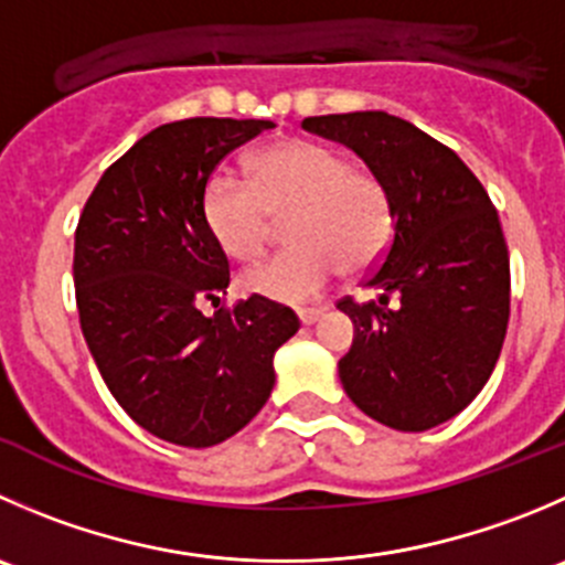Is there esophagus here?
<instances>
[{"mask_svg":"<svg viewBox=\"0 0 565 565\" xmlns=\"http://www.w3.org/2000/svg\"><path fill=\"white\" fill-rule=\"evenodd\" d=\"M298 317H300V322H303V326H311V322L320 320L322 309H300Z\"/></svg>","mask_w":565,"mask_h":565,"instance_id":"esophagus-1","label":"esophagus"}]
</instances>
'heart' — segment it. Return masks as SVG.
I'll return each mask as SVG.
<instances>
[{"instance_id": "obj_1", "label": "heart", "mask_w": 565, "mask_h": 565, "mask_svg": "<svg viewBox=\"0 0 565 565\" xmlns=\"http://www.w3.org/2000/svg\"><path fill=\"white\" fill-rule=\"evenodd\" d=\"M250 184L217 171L204 188V221L234 259L265 250L273 217L287 221V254L239 276L248 295L300 303L320 295L339 270L364 273L386 254L394 232L392 195L381 177L350 166L333 146L284 140L256 151Z\"/></svg>"}]
</instances>
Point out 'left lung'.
<instances>
[{
	"mask_svg": "<svg viewBox=\"0 0 565 565\" xmlns=\"http://www.w3.org/2000/svg\"><path fill=\"white\" fill-rule=\"evenodd\" d=\"M303 129L353 149L394 210L366 281L381 298L339 303L353 320L339 381L386 428H436L478 397L505 342L511 262L494 204L456 151L397 115H315Z\"/></svg>",
	"mask_w": 565,
	"mask_h": 565,
	"instance_id": "8db88e82",
	"label": "left lung"
}]
</instances>
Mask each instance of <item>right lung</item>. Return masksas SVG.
<instances>
[{"mask_svg":"<svg viewBox=\"0 0 565 565\" xmlns=\"http://www.w3.org/2000/svg\"><path fill=\"white\" fill-rule=\"evenodd\" d=\"M273 120L188 118L157 126L104 171L74 237L79 326L120 408L162 441L212 447L243 430L295 337L287 306L221 303L228 259L204 221V188L228 151Z\"/></svg>","mask_w":565,"mask_h":565,"instance_id":"obj_1","label":"right lung"}]
</instances>
